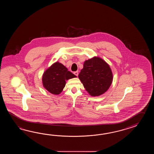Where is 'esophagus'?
Instances as JSON below:
<instances>
[{
  "label": "esophagus",
  "instance_id": "esophagus-1",
  "mask_svg": "<svg viewBox=\"0 0 154 154\" xmlns=\"http://www.w3.org/2000/svg\"><path fill=\"white\" fill-rule=\"evenodd\" d=\"M74 75H75L77 76H78L79 73L78 71H76V72H74Z\"/></svg>",
  "mask_w": 154,
  "mask_h": 154
}]
</instances>
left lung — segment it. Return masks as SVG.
Masks as SVG:
<instances>
[{"mask_svg":"<svg viewBox=\"0 0 154 154\" xmlns=\"http://www.w3.org/2000/svg\"><path fill=\"white\" fill-rule=\"evenodd\" d=\"M78 77L86 90L92 96L104 94L113 80V74L109 65L97 57L85 61Z\"/></svg>","mask_w":154,"mask_h":154,"instance_id":"left-lung-1","label":"left lung"}]
</instances>
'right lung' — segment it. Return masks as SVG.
<instances>
[{
    "label": "right lung",
    "instance_id": "right-lung-1",
    "mask_svg": "<svg viewBox=\"0 0 154 154\" xmlns=\"http://www.w3.org/2000/svg\"><path fill=\"white\" fill-rule=\"evenodd\" d=\"M76 77V76L68 71L65 66L57 62L43 73V85L51 94L58 95L65 87L66 80Z\"/></svg>",
    "mask_w": 154,
    "mask_h": 154
}]
</instances>
